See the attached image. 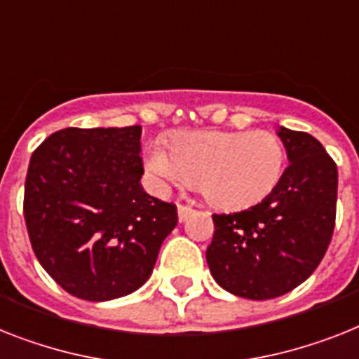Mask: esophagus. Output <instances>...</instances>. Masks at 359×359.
<instances>
[{
    "mask_svg": "<svg viewBox=\"0 0 359 359\" xmlns=\"http://www.w3.org/2000/svg\"><path fill=\"white\" fill-rule=\"evenodd\" d=\"M194 212V209L189 205H177V218H180V222H185L189 216Z\"/></svg>",
    "mask_w": 359,
    "mask_h": 359,
    "instance_id": "34e87169",
    "label": "esophagus"
}]
</instances>
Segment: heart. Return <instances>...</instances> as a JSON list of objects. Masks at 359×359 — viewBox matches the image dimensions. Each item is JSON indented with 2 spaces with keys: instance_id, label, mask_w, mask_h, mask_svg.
<instances>
[{
  "instance_id": "heart-1",
  "label": "heart",
  "mask_w": 359,
  "mask_h": 359,
  "mask_svg": "<svg viewBox=\"0 0 359 359\" xmlns=\"http://www.w3.org/2000/svg\"><path fill=\"white\" fill-rule=\"evenodd\" d=\"M147 170L159 191L196 182L211 205L238 211L273 191L284 170V147L268 130L185 132L174 135L170 152L148 148Z\"/></svg>"
}]
</instances>
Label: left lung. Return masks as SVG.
Here are the masks:
<instances>
[{
    "mask_svg": "<svg viewBox=\"0 0 359 359\" xmlns=\"http://www.w3.org/2000/svg\"><path fill=\"white\" fill-rule=\"evenodd\" d=\"M290 165L264 200L245 211L212 215L207 264L222 288L264 301L313 273L336 226L337 167L318 139L280 126Z\"/></svg>",
    "mask_w": 359,
    "mask_h": 359,
    "instance_id": "left-lung-1",
    "label": "left lung"
}]
</instances>
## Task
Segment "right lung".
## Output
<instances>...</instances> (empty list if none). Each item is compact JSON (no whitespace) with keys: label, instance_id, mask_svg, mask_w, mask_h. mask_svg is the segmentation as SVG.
<instances>
[{"label":"right lung","instance_id":"right-lung-1","mask_svg":"<svg viewBox=\"0 0 359 359\" xmlns=\"http://www.w3.org/2000/svg\"><path fill=\"white\" fill-rule=\"evenodd\" d=\"M141 126L66 128L32 152L23 216L38 262L67 293L109 301L152 273L177 209L141 187Z\"/></svg>","mask_w":359,"mask_h":359}]
</instances>
